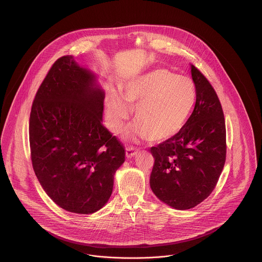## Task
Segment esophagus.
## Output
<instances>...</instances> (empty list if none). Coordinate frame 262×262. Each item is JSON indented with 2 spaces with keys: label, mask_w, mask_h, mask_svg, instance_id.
I'll return each mask as SVG.
<instances>
[{
  "label": "esophagus",
  "mask_w": 262,
  "mask_h": 262,
  "mask_svg": "<svg viewBox=\"0 0 262 262\" xmlns=\"http://www.w3.org/2000/svg\"><path fill=\"white\" fill-rule=\"evenodd\" d=\"M137 149H135L134 147H127L126 150H125V156L127 157V158H133V157H135L136 155L137 154Z\"/></svg>",
  "instance_id": "34e87169"
}]
</instances>
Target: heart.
Masks as SVG:
<instances>
[{"mask_svg": "<svg viewBox=\"0 0 262 262\" xmlns=\"http://www.w3.org/2000/svg\"><path fill=\"white\" fill-rule=\"evenodd\" d=\"M121 96L111 91L107 102L110 128L119 132L136 107L137 125L132 134L150 141L167 140L183 127L195 99L187 77L167 70H154L139 75L122 86Z\"/></svg>", "mask_w": 262, "mask_h": 262, "instance_id": "1", "label": "heart"}]
</instances>
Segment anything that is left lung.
I'll return each mask as SVG.
<instances>
[{
	"label": "left lung",
	"mask_w": 262,
	"mask_h": 262,
	"mask_svg": "<svg viewBox=\"0 0 262 262\" xmlns=\"http://www.w3.org/2000/svg\"><path fill=\"white\" fill-rule=\"evenodd\" d=\"M196 101L187 123L174 137L150 148L154 165L150 187L174 209H190L216 187L226 161V126L220 100L193 64Z\"/></svg>",
	"instance_id": "8db88e82"
}]
</instances>
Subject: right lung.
<instances>
[{"label":"right lung","mask_w":262,"mask_h":262,"mask_svg":"<svg viewBox=\"0 0 262 262\" xmlns=\"http://www.w3.org/2000/svg\"><path fill=\"white\" fill-rule=\"evenodd\" d=\"M105 93L73 56L59 58L38 88L29 119L32 167L56 204L91 214L110 199L123 143L102 124Z\"/></svg>","instance_id":"add662e5"}]
</instances>
